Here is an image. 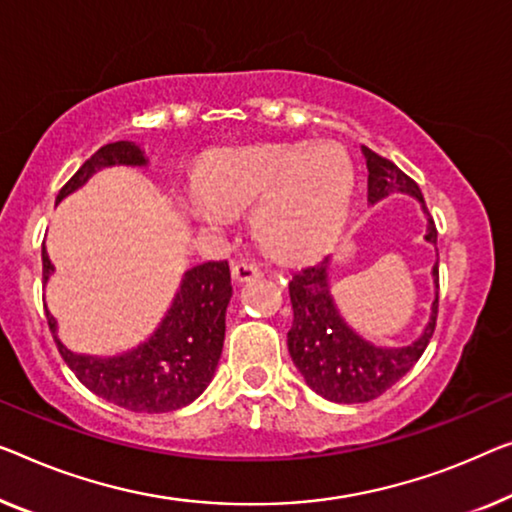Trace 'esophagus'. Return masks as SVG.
Returning <instances> with one entry per match:
<instances>
[{
	"instance_id": "34e87169",
	"label": "esophagus",
	"mask_w": 512,
	"mask_h": 512,
	"mask_svg": "<svg viewBox=\"0 0 512 512\" xmlns=\"http://www.w3.org/2000/svg\"><path fill=\"white\" fill-rule=\"evenodd\" d=\"M259 271L257 264L253 262H234L232 264V278L234 282H248V280H255L259 278Z\"/></svg>"
}]
</instances>
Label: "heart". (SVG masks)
Instances as JSON below:
<instances>
[{
    "label": "heart",
    "instance_id": "heart-1",
    "mask_svg": "<svg viewBox=\"0 0 512 512\" xmlns=\"http://www.w3.org/2000/svg\"><path fill=\"white\" fill-rule=\"evenodd\" d=\"M354 167L338 144L232 149L213 156L197 177L193 213L204 223L223 209L255 204V230L273 253L299 257L329 243L345 218Z\"/></svg>",
    "mask_w": 512,
    "mask_h": 512
}]
</instances>
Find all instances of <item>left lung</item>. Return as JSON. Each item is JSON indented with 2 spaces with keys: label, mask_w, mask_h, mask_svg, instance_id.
<instances>
[{
  "label": "left lung",
  "mask_w": 512,
  "mask_h": 512,
  "mask_svg": "<svg viewBox=\"0 0 512 512\" xmlns=\"http://www.w3.org/2000/svg\"><path fill=\"white\" fill-rule=\"evenodd\" d=\"M368 165V200L375 204L391 193H409L423 204L427 216L425 239L437 246V227L425 207L418 183L407 177L398 165L361 147ZM329 257L322 262L296 269L289 280L294 322L287 333L289 356L312 391L331 402L354 404L370 402L386 393L414 368L430 342L439 312V266L434 264L432 276L437 282V299L425 331L409 347H375L356 335L340 317L329 292Z\"/></svg>",
  "instance_id": "obj_1"
}]
</instances>
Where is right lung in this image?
Segmentation results:
<instances>
[{
  "label": "right lung",
  "instance_id": "obj_1",
  "mask_svg": "<svg viewBox=\"0 0 512 512\" xmlns=\"http://www.w3.org/2000/svg\"><path fill=\"white\" fill-rule=\"evenodd\" d=\"M110 165H147L135 142H112L82 163L59 190L57 202L80 188L91 174ZM55 271L43 248V282ZM232 299V278L227 262H204L186 271L154 335L131 352L94 358L75 354L57 338L55 317L45 310L57 349L73 375L98 398L137 414H163L200 398L216 372L223 354L225 310Z\"/></svg>",
  "mask_w": 512,
  "mask_h": 512
}]
</instances>
